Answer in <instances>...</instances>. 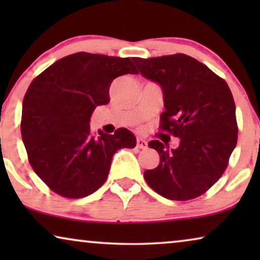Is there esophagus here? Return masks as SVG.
Returning a JSON list of instances; mask_svg holds the SVG:
<instances>
[{"instance_id":"1","label":"esophagus","mask_w":260,"mask_h":260,"mask_svg":"<svg viewBox=\"0 0 260 260\" xmlns=\"http://www.w3.org/2000/svg\"><path fill=\"white\" fill-rule=\"evenodd\" d=\"M137 147L140 149H145L148 147L147 142H145L144 140H142V138H137Z\"/></svg>"}]
</instances>
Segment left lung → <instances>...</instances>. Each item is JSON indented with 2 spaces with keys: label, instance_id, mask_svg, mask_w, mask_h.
Here are the masks:
<instances>
[{
  "label": "left lung",
  "instance_id": "1",
  "mask_svg": "<svg viewBox=\"0 0 260 260\" xmlns=\"http://www.w3.org/2000/svg\"><path fill=\"white\" fill-rule=\"evenodd\" d=\"M145 79L158 84L165 112L161 127L179 137L176 149L157 140L148 145L159 155L144 179L169 200L200 197L225 172L237 145L236 104L229 85L204 63L186 54L133 58Z\"/></svg>",
  "mask_w": 260,
  "mask_h": 260
}]
</instances>
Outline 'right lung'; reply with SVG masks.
I'll list each match as a JSON object with an SVG mask.
<instances>
[{"instance_id": "add662e5", "label": "right lung", "mask_w": 260, "mask_h": 260, "mask_svg": "<svg viewBox=\"0 0 260 260\" xmlns=\"http://www.w3.org/2000/svg\"><path fill=\"white\" fill-rule=\"evenodd\" d=\"M137 74L129 58L74 53L58 60L31 81L22 103L21 135L37 175L56 194L79 199L108 179L113 155L136 147L125 127L113 135L92 133L97 106L110 102V85Z\"/></svg>"}]
</instances>
